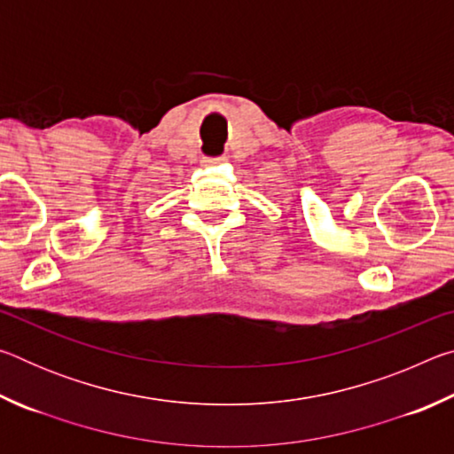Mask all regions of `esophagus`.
<instances>
[{
    "instance_id": "esophagus-1",
    "label": "esophagus",
    "mask_w": 454,
    "mask_h": 454,
    "mask_svg": "<svg viewBox=\"0 0 454 454\" xmlns=\"http://www.w3.org/2000/svg\"><path fill=\"white\" fill-rule=\"evenodd\" d=\"M226 156H220V158H208V160H206V164H208V166H216V164H224L226 162Z\"/></svg>"
}]
</instances>
